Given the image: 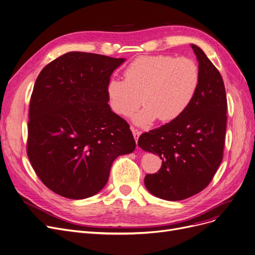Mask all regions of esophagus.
<instances>
[{
    "mask_svg": "<svg viewBox=\"0 0 255 255\" xmlns=\"http://www.w3.org/2000/svg\"><path fill=\"white\" fill-rule=\"evenodd\" d=\"M130 129H131V131H132V134H133V138H134L135 142H138L139 136H140V134H141V131L138 130L136 128H131Z\"/></svg>",
    "mask_w": 255,
    "mask_h": 255,
    "instance_id": "1",
    "label": "esophagus"
}]
</instances>
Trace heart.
I'll return each mask as SVG.
<instances>
[{"label":"heart","instance_id":"obj_1","mask_svg":"<svg viewBox=\"0 0 255 255\" xmlns=\"http://www.w3.org/2000/svg\"><path fill=\"white\" fill-rule=\"evenodd\" d=\"M125 81L111 78L106 95L111 111L128 117L134 124L146 126L158 117L169 123L180 117L190 106L200 83L199 67L190 58L171 55L141 56L131 61L124 71Z\"/></svg>","mask_w":255,"mask_h":255}]
</instances>
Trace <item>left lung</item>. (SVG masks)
I'll use <instances>...</instances> for the list:
<instances>
[{
	"label": "left lung",
	"mask_w": 255,
	"mask_h": 255,
	"mask_svg": "<svg viewBox=\"0 0 255 255\" xmlns=\"http://www.w3.org/2000/svg\"><path fill=\"white\" fill-rule=\"evenodd\" d=\"M199 62L200 83L194 99L177 120L140 135L138 144L157 154L162 164L144 179L147 190L179 201L204 190L223 160L227 95L223 77L205 53L191 45Z\"/></svg>",
	"instance_id": "8db88e82"
}]
</instances>
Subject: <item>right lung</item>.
Segmentation results:
<instances>
[{
    "label": "right lung",
    "instance_id": "add662e5",
    "mask_svg": "<svg viewBox=\"0 0 255 255\" xmlns=\"http://www.w3.org/2000/svg\"><path fill=\"white\" fill-rule=\"evenodd\" d=\"M124 58L69 52L47 64L30 97L26 153L43 184L85 199L107 183L114 159L135 148L129 125L108 105L106 85Z\"/></svg>",
    "mask_w": 255,
    "mask_h": 255
}]
</instances>
